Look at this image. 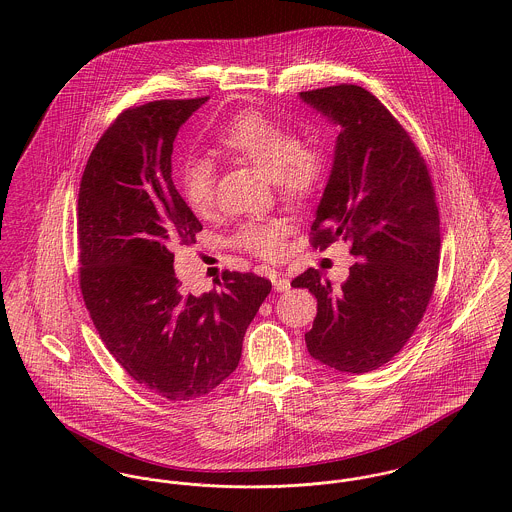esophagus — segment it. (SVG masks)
Segmentation results:
<instances>
[{
	"label": "esophagus",
	"mask_w": 512,
	"mask_h": 512,
	"mask_svg": "<svg viewBox=\"0 0 512 512\" xmlns=\"http://www.w3.org/2000/svg\"><path fill=\"white\" fill-rule=\"evenodd\" d=\"M272 284H274V290L276 292H288L292 286H290V280L284 276V274H274L272 276Z\"/></svg>",
	"instance_id": "obj_1"
}]
</instances>
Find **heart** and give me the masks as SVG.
<instances>
[{
    "label": "heart",
    "mask_w": 512,
    "mask_h": 512,
    "mask_svg": "<svg viewBox=\"0 0 512 512\" xmlns=\"http://www.w3.org/2000/svg\"><path fill=\"white\" fill-rule=\"evenodd\" d=\"M220 153L270 173L282 199L305 203L329 177V153L319 138H299L288 122L256 108L230 116L215 134ZM183 201L197 217H209L217 203V167L209 157L189 155L177 169ZM292 230L288 219H252L232 234V244L262 260H280Z\"/></svg>",
    "instance_id": "b5f03b06"
}]
</instances>
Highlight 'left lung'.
Here are the masks:
<instances>
[{"mask_svg": "<svg viewBox=\"0 0 512 512\" xmlns=\"http://www.w3.org/2000/svg\"><path fill=\"white\" fill-rule=\"evenodd\" d=\"M335 124V163L311 224V246L351 242L359 260L333 288L321 270L292 280L317 299L305 333L313 359L363 374L386 365L410 341L438 280L439 211L420 149L363 86L337 84L299 94Z\"/></svg>", "mask_w": 512, "mask_h": 512, "instance_id": "obj_1", "label": "left lung"}]
</instances>
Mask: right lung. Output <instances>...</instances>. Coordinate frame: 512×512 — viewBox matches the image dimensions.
I'll return each instance as SVG.
<instances>
[{"label":"right lung","mask_w":512,"mask_h":512,"mask_svg":"<svg viewBox=\"0 0 512 512\" xmlns=\"http://www.w3.org/2000/svg\"><path fill=\"white\" fill-rule=\"evenodd\" d=\"M209 96L126 108L92 149L78 191V284L110 355L146 390L201 398L234 372L244 333L272 290L252 272H224L222 290L181 292L177 246L203 224L171 179L179 128Z\"/></svg>","instance_id":"1"}]
</instances>
